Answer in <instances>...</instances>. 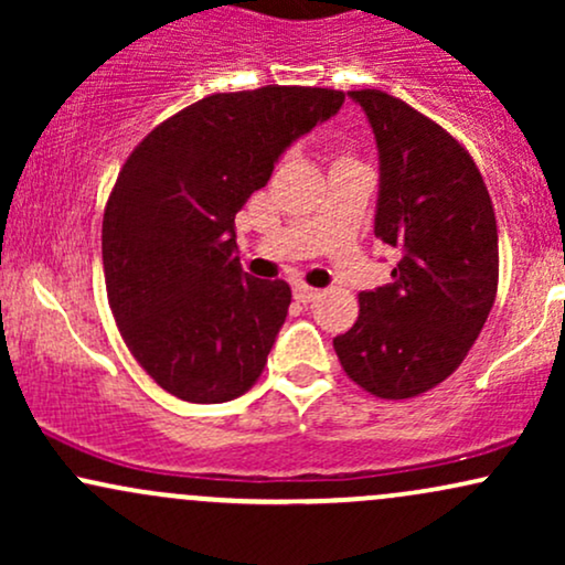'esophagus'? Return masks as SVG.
Instances as JSON below:
<instances>
[{
  "instance_id": "34e87169",
  "label": "esophagus",
  "mask_w": 565,
  "mask_h": 565,
  "mask_svg": "<svg viewBox=\"0 0 565 565\" xmlns=\"http://www.w3.org/2000/svg\"><path fill=\"white\" fill-rule=\"evenodd\" d=\"M319 295H321L319 289H313V287H305V284H297V287H295V300H297V302H302V305L313 302L316 297H319Z\"/></svg>"
}]
</instances>
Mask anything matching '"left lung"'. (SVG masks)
<instances>
[{"label": "left lung", "instance_id": "8db88e82", "mask_svg": "<svg viewBox=\"0 0 565 565\" xmlns=\"http://www.w3.org/2000/svg\"><path fill=\"white\" fill-rule=\"evenodd\" d=\"M380 151L374 236L401 252L393 281L359 295V319L334 337L350 380L377 398L427 393L465 361L497 297L491 196L465 146L382 89L348 93Z\"/></svg>", "mask_w": 565, "mask_h": 565}]
</instances>
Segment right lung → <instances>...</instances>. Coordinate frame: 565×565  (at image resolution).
Masks as SVG:
<instances>
[{
    "label": "right lung",
    "mask_w": 565,
    "mask_h": 565,
    "mask_svg": "<svg viewBox=\"0 0 565 565\" xmlns=\"http://www.w3.org/2000/svg\"><path fill=\"white\" fill-rule=\"evenodd\" d=\"M342 103L323 87L217 93L129 153L103 215V270L121 340L167 393L223 404L263 374L291 289L244 274L233 220L291 142Z\"/></svg>",
    "instance_id": "right-lung-1"
}]
</instances>
